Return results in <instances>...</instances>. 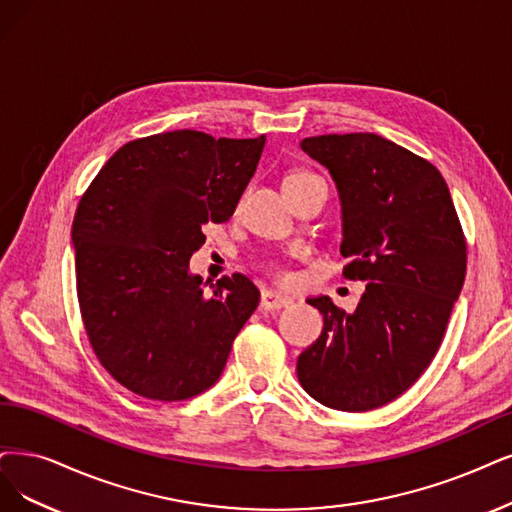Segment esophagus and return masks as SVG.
I'll return each mask as SVG.
<instances>
[{
  "label": "esophagus",
  "instance_id": "esophagus-1",
  "mask_svg": "<svg viewBox=\"0 0 512 512\" xmlns=\"http://www.w3.org/2000/svg\"><path fill=\"white\" fill-rule=\"evenodd\" d=\"M291 304H293V299L287 295H280L276 291L261 293V310H280V308H289Z\"/></svg>",
  "mask_w": 512,
  "mask_h": 512
}]
</instances>
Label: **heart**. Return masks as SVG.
Here are the masks:
<instances>
[{"mask_svg": "<svg viewBox=\"0 0 512 512\" xmlns=\"http://www.w3.org/2000/svg\"><path fill=\"white\" fill-rule=\"evenodd\" d=\"M308 177H314L312 173H308V170H293V173H289V175L285 177V185L295 183V181H301V179H308ZM266 268H268V272H270L274 278H278V280H285V278L289 276L287 268L282 266V263H278V261H270Z\"/></svg>", "mask_w": 512, "mask_h": 512, "instance_id": "heart-1", "label": "heart"}]
</instances>
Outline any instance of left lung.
<instances>
[{
  "mask_svg": "<svg viewBox=\"0 0 512 512\" xmlns=\"http://www.w3.org/2000/svg\"><path fill=\"white\" fill-rule=\"evenodd\" d=\"M301 149L329 168L342 200L352 314L310 297L325 327L297 358L304 390L339 411L377 409L409 390L437 354L466 276V238L443 175L373 132L320 135Z\"/></svg>",
  "mask_w": 512,
  "mask_h": 512,
  "instance_id": "1",
  "label": "left lung"
}]
</instances>
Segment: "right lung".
I'll return each instance as SVG.
<instances>
[{
	"label": "right lung",
	"instance_id": "add662e5",
	"mask_svg": "<svg viewBox=\"0 0 512 512\" xmlns=\"http://www.w3.org/2000/svg\"><path fill=\"white\" fill-rule=\"evenodd\" d=\"M263 143L200 130L128 141L78 204L71 238L88 342L113 380L143 399L185 401L211 388L259 304L242 274L204 291L189 257L206 223L234 215Z\"/></svg>",
	"mask_w": 512,
	"mask_h": 512
}]
</instances>
